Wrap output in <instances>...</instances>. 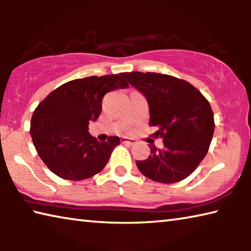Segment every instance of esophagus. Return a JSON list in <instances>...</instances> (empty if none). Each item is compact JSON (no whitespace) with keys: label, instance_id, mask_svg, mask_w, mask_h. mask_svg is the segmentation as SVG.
I'll use <instances>...</instances> for the list:
<instances>
[{"label":"esophagus","instance_id":"34e87169","mask_svg":"<svg viewBox=\"0 0 251 251\" xmlns=\"http://www.w3.org/2000/svg\"><path fill=\"white\" fill-rule=\"evenodd\" d=\"M122 142L124 144H128V145H134V144L136 143L134 138H128V137H123Z\"/></svg>","mask_w":251,"mask_h":251}]
</instances>
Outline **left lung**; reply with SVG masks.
I'll list each match as a JSON object with an SVG mask.
<instances>
[{"label":"left lung","instance_id":"obj_1","mask_svg":"<svg viewBox=\"0 0 251 251\" xmlns=\"http://www.w3.org/2000/svg\"><path fill=\"white\" fill-rule=\"evenodd\" d=\"M131 86L146 97L150 125L158 128L164 148L150 145L151 155L136 160L144 176L164 184L188 177L205 158L214 135V113L203 95L186 80L171 75L123 73Z\"/></svg>","mask_w":251,"mask_h":251}]
</instances>
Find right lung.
I'll return each instance as SVG.
<instances>
[{
	"label": "right lung",
	"instance_id": "1",
	"mask_svg": "<svg viewBox=\"0 0 251 251\" xmlns=\"http://www.w3.org/2000/svg\"><path fill=\"white\" fill-rule=\"evenodd\" d=\"M120 75L70 80L45 97L31 120L32 141L50 172L67 180L87 179L106 166L112 151L121 144L118 136L99 142L88 131L96 122L106 93L127 88Z\"/></svg>",
	"mask_w": 251,
	"mask_h": 251
}]
</instances>
